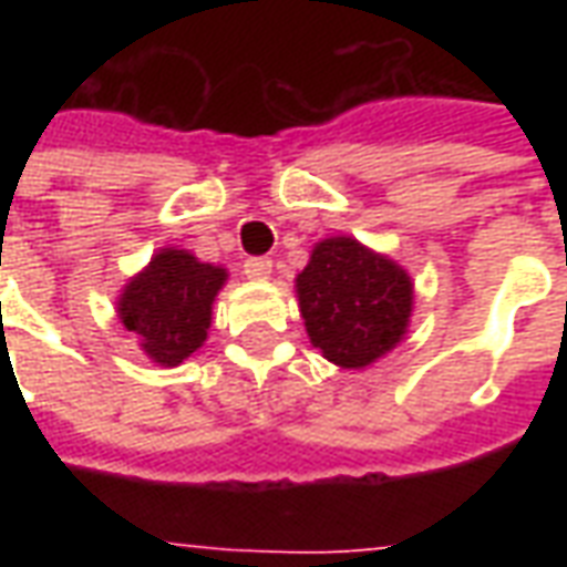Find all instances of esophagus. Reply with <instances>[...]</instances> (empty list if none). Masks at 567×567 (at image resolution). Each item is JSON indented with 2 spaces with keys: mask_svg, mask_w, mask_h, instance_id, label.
Wrapping results in <instances>:
<instances>
[{
  "mask_svg": "<svg viewBox=\"0 0 567 567\" xmlns=\"http://www.w3.org/2000/svg\"><path fill=\"white\" fill-rule=\"evenodd\" d=\"M243 272H246L248 279H267L272 272V260L270 258H246L243 264Z\"/></svg>",
  "mask_w": 567,
  "mask_h": 567,
  "instance_id": "esophagus-1",
  "label": "esophagus"
}]
</instances>
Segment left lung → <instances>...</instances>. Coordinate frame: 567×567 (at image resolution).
<instances>
[{
  "mask_svg": "<svg viewBox=\"0 0 567 567\" xmlns=\"http://www.w3.org/2000/svg\"><path fill=\"white\" fill-rule=\"evenodd\" d=\"M300 316L321 355L340 368H368L401 343L413 309V282L394 260L349 236L312 248L297 276Z\"/></svg>",
  "mask_w": 567,
  "mask_h": 567,
  "instance_id": "left-lung-1",
  "label": "left lung"
}]
</instances>
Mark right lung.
Here are the masks:
<instances>
[{
    "label": "right lung",
    "instance_id": "add662e5",
    "mask_svg": "<svg viewBox=\"0 0 567 567\" xmlns=\"http://www.w3.org/2000/svg\"><path fill=\"white\" fill-rule=\"evenodd\" d=\"M227 279L221 267L199 264L182 248H163L124 288L117 316L157 364L175 368L197 352L212 321V300Z\"/></svg>",
    "mask_w": 567,
    "mask_h": 567
}]
</instances>
